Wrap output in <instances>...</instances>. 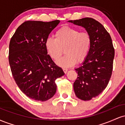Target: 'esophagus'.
Returning a JSON list of instances; mask_svg holds the SVG:
<instances>
[{
  "label": "esophagus",
  "instance_id": "1",
  "mask_svg": "<svg viewBox=\"0 0 125 125\" xmlns=\"http://www.w3.org/2000/svg\"><path fill=\"white\" fill-rule=\"evenodd\" d=\"M63 71L64 73H66L67 72V69L66 68H63Z\"/></svg>",
  "mask_w": 125,
  "mask_h": 125
}]
</instances>
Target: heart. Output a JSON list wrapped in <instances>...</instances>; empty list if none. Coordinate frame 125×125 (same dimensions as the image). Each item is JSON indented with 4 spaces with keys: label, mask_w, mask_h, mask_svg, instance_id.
Segmentation results:
<instances>
[{
    "label": "heart",
    "mask_w": 125,
    "mask_h": 125,
    "mask_svg": "<svg viewBox=\"0 0 125 125\" xmlns=\"http://www.w3.org/2000/svg\"><path fill=\"white\" fill-rule=\"evenodd\" d=\"M92 45V39L87 31L64 26L55 33V38L48 37L44 43L46 50L51 58L57 61L64 49L65 55L57 62L62 67H70L81 63L87 58Z\"/></svg>",
    "instance_id": "b5f03b06"
}]
</instances>
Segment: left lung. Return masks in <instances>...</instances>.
<instances>
[{"instance_id":"1","label":"left lung","mask_w":125,"mask_h":125,"mask_svg":"<svg viewBox=\"0 0 125 125\" xmlns=\"http://www.w3.org/2000/svg\"><path fill=\"white\" fill-rule=\"evenodd\" d=\"M68 21L84 28L91 36L90 51L83 62L75 69L77 77L73 83L76 96L81 100H89L101 94L109 82L115 56L112 41L104 26L94 19Z\"/></svg>"}]
</instances>
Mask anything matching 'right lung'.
<instances>
[{
    "mask_svg": "<svg viewBox=\"0 0 125 125\" xmlns=\"http://www.w3.org/2000/svg\"><path fill=\"white\" fill-rule=\"evenodd\" d=\"M59 22L25 21L10 41L9 62L13 77L21 91L31 99L44 102L52 97L56 92V79L64 74L44 46Z\"/></svg>",
    "mask_w": 125,
    "mask_h": 125,
    "instance_id": "add662e5",
    "label": "right lung"
}]
</instances>
